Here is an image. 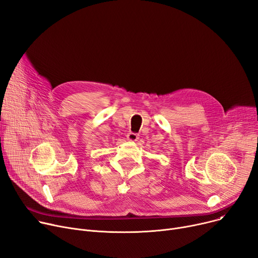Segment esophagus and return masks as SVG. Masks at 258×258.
<instances>
[{
    "label": "esophagus",
    "mask_w": 258,
    "mask_h": 258,
    "mask_svg": "<svg viewBox=\"0 0 258 258\" xmlns=\"http://www.w3.org/2000/svg\"><path fill=\"white\" fill-rule=\"evenodd\" d=\"M127 140L129 142H136V141L139 140V135L136 134V133H133V132H129L127 134Z\"/></svg>",
    "instance_id": "obj_1"
}]
</instances>
